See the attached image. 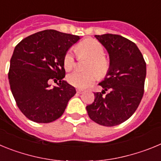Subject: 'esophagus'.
Wrapping results in <instances>:
<instances>
[{
	"label": "esophagus",
	"instance_id": "esophagus-1",
	"mask_svg": "<svg viewBox=\"0 0 161 161\" xmlns=\"http://www.w3.org/2000/svg\"><path fill=\"white\" fill-rule=\"evenodd\" d=\"M76 92H77V93H80H80H83V89H76Z\"/></svg>",
	"mask_w": 161,
	"mask_h": 161
}]
</instances>
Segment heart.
<instances>
[{
  "instance_id": "obj_1",
  "label": "heart",
  "mask_w": 161,
  "mask_h": 161,
  "mask_svg": "<svg viewBox=\"0 0 161 161\" xmlns=\"http://www.w3.org/2000/svg\"><path fill=\"white\" fill-rule=\"evenodd\" d=\"M76 52L80 56H87L90 59L87 66L89 72H74L67 76V80L74 87L85 89L94 83L97 75L100 77L106 76L109 69V62L105 57L104 47L96 40H85L78 45ZM64 67L67 71L76 67V59L72 50L68 51L64 56Z\"/></svg>"
}]
</instances>
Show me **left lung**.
Instances as JSON below:
<instances>
[{"label":"left lung","mask_w":161,"mask_h":161,"mask_svg":"<svg viewBox=\"0 0 161 161\" xmlns=\"http://www.w3.org/2000/svg\"><path fill=\"white\" fill-rule=\"evenodd\" d=\"M95 38L109 54V69L98 84L103 89L94 93V102L86 106V109L95 123L117 126L127 120L141 102L146 63L136 44L124 37L105 34L95 35Z\"/></svg>","instance_id":"1"}]
</instances>
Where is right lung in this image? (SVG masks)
<instances>
[{"mask_svg": "<svg viewBox=\"0 0 161 161\" xmlns=\"http://www.w3.org/2000/svg\"><path fill=\"white\" fill-rule=\"evenodd\" d=\"M80 36L46 30L22 39L10 59L8 81L20 110L30 120L48 123L63 114L76 94L64 80V56ZM58 85L51 87L48 81Z\"/></svg>", "mask_w": 161, "mask_h": 161, "instance_id": "obj_1", "label": "right lung"}]
</instances>
